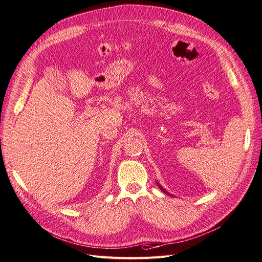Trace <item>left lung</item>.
Wrapping results in <instances>:
<instances>
[{
  "label": "left lung",
  "instance_id": "1",
  "mask_svg": "<svg viewBox=\"0 0 262 262\" xmlns=\"http://www.w3.org/2000/svg\"><path fill=\"white\" fill-rule=\"evenodd\" d=\"M159 187H160V189H161V190H162V191H164V192H166V191H165V190H164V189H163V188H162V187H161V186H160V185H159ZM166 193H167V192H166Z\"/></svg>",
  "mask_w": 262,
  "mask_h": 262
}]
</instances>
